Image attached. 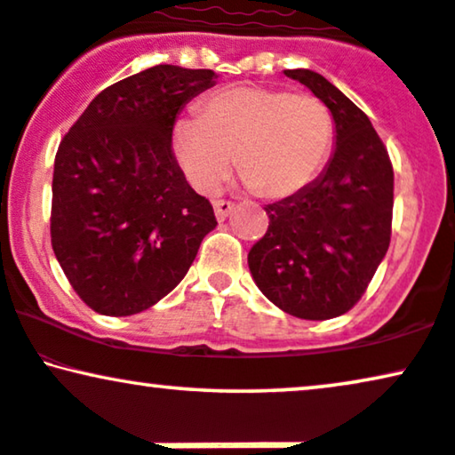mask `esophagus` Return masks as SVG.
I'll list each match as a JSON object with an SVG mask.
<instances>
[{
    "label": "esophagus",
    "mask_w": 455,
    "mask_h": 455,
    "mask_svg": "<svg viewBox=\"0 0 455 455\" xmlns=\"http://www.w3.org/2000/svg\"><path fill=\"white\" fill-rule=\"evenodd\" d=\"M213 209H215L217 220H226V217L232 213L234 203H229V200H213Z\"/></svg>",
    "instance_id": "esophagus-1"
}]
</instances>
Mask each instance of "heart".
<instances>
[{
	"instance_id": "heart-1",
	"label": "heart",
	"mask_w": 455,
	"mask_h": 455,
	"mask_svg": "<svg viewBox=\"0 0 455 455\" xmlns=\"http://www.w3.org/2000/svg\"><path fill=\"white\" fill-rule=\"evenodd\" d=\"M334 141L332 112L311 93L229 85L200 104L198 121H180L173 148L190 184L215 190L235 169L259 196H297L320 175Z\"/></svg>"
}]
</instances>
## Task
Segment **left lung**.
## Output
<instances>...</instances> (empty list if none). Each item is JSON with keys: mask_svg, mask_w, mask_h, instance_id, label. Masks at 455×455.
<instances>
[{"mask_svg": "<svg viewBox=\"0 0 455 455\" xmlns=\"http://www.w3.org/2000/svg\"><path fill=\"white\" fill-rule=\"evenodd\" d=\"M284 73L332 112L336 148L303 192L265 204L269 228L251 249L249 267L282 311L300 320H330L363 297L387 255L393 164L365 112L343 92L314 70Z\"/></svg>", "mask_w": 455, "mask_h": 455, "instance_id": "1", "label": "left lung"}]
</instances>
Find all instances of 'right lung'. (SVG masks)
Wrapping results in <instances>:
<instances>
[{
  "instance_id": "obj_1",
  "label": "right lung",
  "mask_w": 455,
  "mask_h": 455,
  "mask_svg": "<svg viewBox=\"0 0 455 455\" xmlns=\"http://www.w3.org/2000/svg\"><path fill=\"white\" fill-rule=\"evenodd\" d=\"M209 68L156 64L100 92L58 146L52 249L79 299L133 315L184 280L217 226L173 155L177 115L213 85Z\"/></svg>"
}]
</instances>
